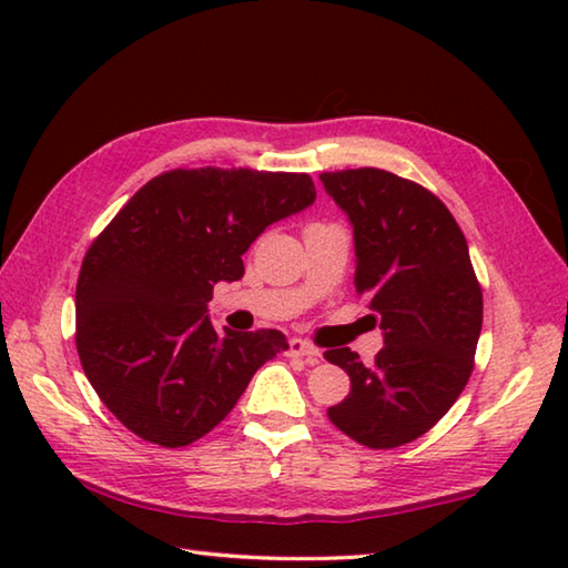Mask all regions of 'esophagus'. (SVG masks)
<instances>
[{
  "label": "esophagus",
  "instance_id": "esophagus-1",
  "mask_svg": "<svg viewBox=\"0 0 568 568\" xmlns=\"http://www.w3.org/2000/svg\"><path fill=\"white\" fill-rule=\"evenodd\" d=\"M287 353L301 355V358H305L307 363H318L321 361V351L307 341H303V338H291V343H287Z\"/></svg>",
  "mask_w": 568,
  "mask_h": 568
}]
</instances>
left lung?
I'll return each instance as SVG.
<instances>
[{
    "label": "left lung",
    "mask_w": 568,
    "mask_h": 568,
    "mask_svg": "<svg viewBox=\"0 0 568 568\" xmlns=\"http://www.w3.org/2000/svg\"><path fill=\"white\" fill-rule=\"evenodd\" d=\"M353 227L355 291L383 331L363 365L351 348L325 358L351 376L328 418L368 448H396L434 428L474 371L484 297L466 237L440 200L378 168L321 172Z\"/></svg>",
    "instance_id": "obj_1"
}]
</instances>
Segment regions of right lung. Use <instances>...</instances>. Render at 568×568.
Returning <instances> with one entry per match:
<instances>
[{
    "mask_svg": "<svg viewBox=\"0 0 568 568\" xmlns=\"http://www.w3.org/2000/svg\"><path fill=\"white\" fill-rule=\"evenodd\" d=\"M315 203L297 172L170 170L130 197L84 255L77 281V353L122 426L180 448L223 420L281 331L217 333L215 283L245 275L267 225Z\"/></svg>",
    "mask_w": 568,
    "mask_h": 568,
    "instance_id": "right-lung-1",
    "label": "right lung"
}]
</instances>
